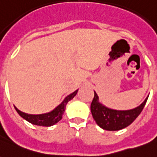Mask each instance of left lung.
Instances as JSON below:
<instances>
[{"mask_svg":"<svg viewBox=\"0 0 157 157\" xmlns=\"http://www.w3.org/2000/svg\"><path fill=\"white\" fill-rule=\"evenodd\" d=\"M147 99L148 98L135 109L127 111H118L108 109L99 103L98 97L94 92V98L91 103V112L98 126L105 130L115 131L126 128L135 121L142 112Z\"/></svg>","mask_w":157,"mask_h":157,"instance_id":"obj_1","label":"left lung"}]
</instances>
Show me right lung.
Returning <instances> with one entry per match:
<instances>
[{"mask_svg":"<svg viewBox=\"0 0 157 157\" xmlns=\"http://www.w3.org/2000/svg\"><path fill=\"white\" fill-rule=\"evenodd\" d=\"M76 90L75 92H74L71 94H70L67 96L65 98V100L62 102L61 104L55 109L52 112L48 113H44V114H39V115H33V114H28L25 113L21 112L20 110L15 108L17 112L18 113V114L22 118L26 119L27 121H29V123H31L33 124L39 125V126H45V127H48V126H52V125L55 124L56 123H58L60 119L62 118L63 113L65 110V106L67 104V102L71 100L77 93Z\"/></svg>","mask_w":157,"mask_h":157,"instance_id":"1","label":"right lung"}]
</instances>
